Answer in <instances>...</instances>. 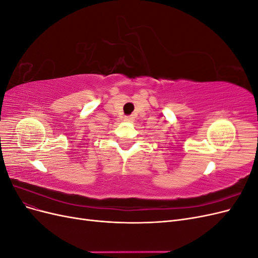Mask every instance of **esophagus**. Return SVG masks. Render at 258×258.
I'll list each match as a JSON object with an SVG mask.
<instances>
[{
  "label": "esophagus",
  "mask_w": 258,
  "mask_h": 258,
  "mask_svg": "<svg viewBox=\"0 0 258 258\" xmlns=\"http://www.w3.org/2000/svg\"><path fill=\"white\" fill-rule=\"evenodd\" d=\"M123 120H126V121H132L134 120V117H131V116H126L123 118Z\"/></svg>",
  "instance_id": "34e87169"
}]
</instances>
